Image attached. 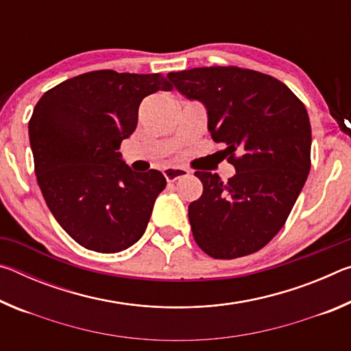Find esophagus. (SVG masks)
<instances>
[{"instance_id": "esophagus-1", "label": "esophagus", "mask_w": 351, "mask_h": 351, "mask_svg": "<svg viewBox=\"0 0 351 351\" xmlns=\"http://www.w3.org/2000/svg\"><path fill=\"white\" fill-rule=\"evenodd\" d=\"M162 173L169 182H175L178 180H181V178L189 176V171L186 169H180V167H167L164 169Z\"/></svg>"}]
</instances>
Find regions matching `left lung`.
<instances>
[{"mask_svg": "<svg viewBox=\"0 0 351 351\" xmlns=\"http://www.w3.org/2000/svg\"><path fill=\"white\" fill-rule=\"evenodd\" d=\"M178 91L203 102L209 132L226 144L237 173L223 182L195 171L201 198L190 203L193 239L213 258L260 251L283 228L311 167L305 105L276 77L239 66L169 73Z\"/></svg>", "mask_w": 351, "mask_h": 351, "instance_id": "obj_1", "label": "left lung"}]
</instances>
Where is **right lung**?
I'll use <instances>...</instances> for the list:
<instances>
[{
  "label": "right lung",
  "instance_id": "right-lung-1",
  "mask_svg": "<svg viewBox=\"0 0 351 351\" xmlns=\"http://www.w3.org/2000/svg\"><path fill=\"white\" fill-rule=\"evenodd\" d=\"M162 74L91 71L46 91L29 121L34 169L47 207L90 251L121 252L138 241L167 186L158 170L122 162L142 99L170 91Z\"/></svg>",
  "mask_w": 351,
  "mask_h": 351
}]
</instances>
